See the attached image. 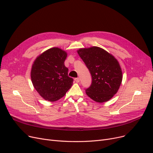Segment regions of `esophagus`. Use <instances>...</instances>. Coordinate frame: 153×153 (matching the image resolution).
<instances>
[{
	"mask_svg": "<svg viewBox=\"0 0 153 153\" xmlns=\"http://www.w3.org/2000/svg\"><path fill=\"white\" fill-rule=\"evenodd\" d=\"M75 82H76V83H78L80 82V78H75Z\"/></svg>",
	"mask_w": 153,
	"mask_h": 153,
	"instance_id": "esophagus-1",
	"label": "esophagus"
}]
</instances>
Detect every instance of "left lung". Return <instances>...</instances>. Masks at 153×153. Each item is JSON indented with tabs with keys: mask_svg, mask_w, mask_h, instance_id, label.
I'll return each mask as SVG.
<instances>
[{
	"mask_svg": "<svg viewBox=\"0 0 153 153\" xmlns=\"http://www.w3.org/2000/svg\"><path fill=\"white\" fill-rule=\"evenodd\" d=\"M77 52L92 76V84L86 89V94L96 102L108 101L117 93L123 80L117 60L98 47L80 48Z\"/></svg>",
	"mask_w": 153,
	"mask_h": 153,
	"instance_id": "obj_1",
	"label": "left lung"
}]
</instances>
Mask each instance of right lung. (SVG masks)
<instances>
[{"label":"right lung","instance_id":"1","mask_svg":"<svg viewBox=\"0 0 153 153\" xmlns=\"http://www.w3.org/2000/svg\"><path fill=\"white\" fill-rule=\"evenodd\" d=\"M67 53L57 47L50 48L36 59L30 71L35 89L45 100L57 101L66 94L73 85L64 65Z\"/></svg>","mask_w":153,"mask_h":153}]
</instances>
